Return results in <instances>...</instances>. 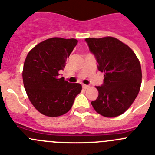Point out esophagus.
<instances>
[{"mask_svg": "<svg viewBox=\"0 0 155 155\" xmlns=\"http://www.w3.org/2000/svg\"><path fill=\"white\" fill-rule=\"evenodd\" d=\"M82 88H83V89H88V88H89V86H88V85L83 84V85H82Z\"/></svg>", "mask_w": 155, "mask_h": 155, "instance_id": "obj_1", "label": "esophagus"}]
</instances>
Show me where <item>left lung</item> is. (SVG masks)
I'll list each match as a JSON object with an SVG mask.
<instances>
[{
  "mask_svg": "<svg viewBox=\"0 0 155 155\" xmlns=\"http://www.w3.org/2000/svg\"><path fill=\"white\" fill-rule=\"evenodd\" d=\"M89 50L95 56L97 68L105 73L103 83L96 86L99 96L91 102L102 116H118L136 99L141 84V64L131 48L116 38H86Z\"/></svg>",
  "mask_w": 155,
  "mask_h": 155,
  "instance_id": "1",
  "label": "left lung"
}]
</instances>
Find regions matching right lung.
Returning a JSON list of instances; mask_svg holds the SVG:
<instances>
[{
    "mask_svg": "<svg viewBox=\"0 0 155 155\" xmlns=\"http://www.w3.org/2000/svg\"><path fill=\"white\" fill-rule=\"evenodd\" d=\"M77 43L76 39H47L35 46L26 57L23 69L24 88L31 103L43 115H64L82 90L79 83H70L58 76Z\"/></svg>",
    "mask_w": 155,
    "mask_h": 155,
    "instance_id": "1",
    "label": "right lung"
}]
</instances>
